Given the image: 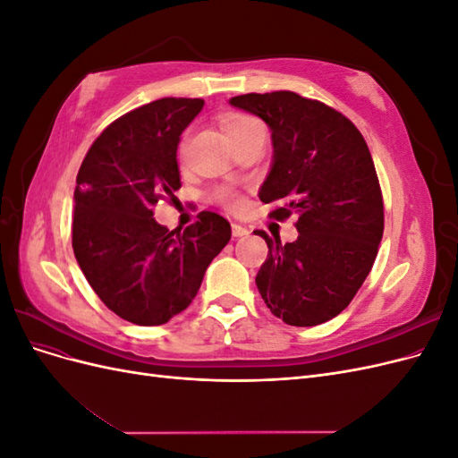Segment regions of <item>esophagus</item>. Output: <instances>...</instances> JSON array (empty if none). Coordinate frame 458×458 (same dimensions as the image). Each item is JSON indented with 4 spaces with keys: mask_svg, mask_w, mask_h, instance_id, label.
I'll use <instances>...</instances> for the list:
<instances>
[{
    "mask_svg": "<svg viewBox=\"0 0 458 458\" xmlns=\"http://www.w3.org/2000/svg\"><path fill=\"white\" fill-rule=\"evenodd\" d=\"M231 227H233V237H244V234H248V229L244 225L237 224V221H234Z\"/></svg>",
    "mask_w": 458,
    "mask_h": 458,
    "instance_id": "1",
    "label": "esophagus"
}]
</instances>
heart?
<instances>
[{
	"instance_id": "1",
	"label": "heart",
	"mask_w": 458,
	"mask_h": 458,
	"mask_svg": "<svg viewBox=\"0 0 458 458\" xmlns=\"http://www.w3.org/2000/svg\"><path fill=\"white\" fill-rule=\"evenodd\" d=\"M256 126H258V122L250 116H244V114H227V116H224V120H221V130H224L227 140H233L234 135H239V133L250 130V128H256ZM219 197L229 204H237V199H234V195L229 191H224Z\"/></svg>"
}]
</instances>
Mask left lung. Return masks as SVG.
I'll return each mask as SVG.
<instances>
[{"mask_svg":"<svg viewBox=\"0 0 458 458\" xmlns=\"http://www.w3.org/2000/svg\"><path fill=\"white\" fill-rule=\"evenodd\" d=\"M229 105L267 123L273 160L258 197L279 204L271 217H298V239L269 254L256 286L275 317L293 327L330 321L357 294L378 254L384 204L363 135L318 101L293 91L231 97Z\"/></svg>","mask_w":458,"mask_h":458,"instance_id":"left-lung-1","label":"left lung"}]
</instances>
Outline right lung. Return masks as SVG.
Segmentation results:
<instances>
[{"instance_id":"right-lung-1","label":"right lung","mask_w":458,"mask_h":458,"mask_svg":"<svg viewBox=\"0 0 458 458\" xmlns=\"http://www.w3.org/2000/svg\"><path fill=\"white\" fill-rule=\"evenodd\" d=\"M202 106L165 97L135 108L97 137L80 165L76 261L105 306L133 325H164L187 310L231 239L229 221L214 212L183 231H168L152 214L182 187L177 145Z\"/></svg>"}]
</instances>
